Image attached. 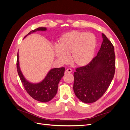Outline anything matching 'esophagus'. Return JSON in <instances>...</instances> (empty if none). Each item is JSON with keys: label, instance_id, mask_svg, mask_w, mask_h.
Returning <instances> with one entry per match:
<instances>
[{"label": "esophagus", "instance_id": "1", "mask_svg": "<svg viewBox=\"0 0 130 130\" xmlns=\"http://www.w3.org/2000/svg\"><path fill=\"white\" fill-rule=\"evenodd\" d=\"M72 72V70L71 69H67V70L65 71V73H71Z\"/></svg>", "mask_w": 130, "mask_h": 130}]
</instances>
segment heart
Segmentation results:
<instances>
[{"instance_id":"b5f03b06","label":"heart","mask_w":130,"mask_h":130,"mask_svg":"<svg viewBox=\"0 0 130 130\" xmlns=\"http://www.w3.org/2000/svg\"><path fill=\"white\" fill-rule=\"evenodd\" d=\"M96 40L92 33L73 31L63 35L60 38L55 54L62 62H67L68 56L74 65L83 67L93 59Z\"/></svg>"}]
</instances>
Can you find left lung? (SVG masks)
I'll return each mask as SVG.
<instances>
[{"instance_id": "left-lung-1", "label": "left lung", "mask_w": 130, "mask_h": 130, "mask_svg": "<svg viewBox=\"0 0 130 130\" xmlns=\"http://www.w3.org/2000/svg\"><path fill=\"white\" fill-rule=\"evenodd\" d=\"M96 56L74 73L73 89L79 99L85 103H93L104 94L112 80L115 72L114 47L106 35Z\"/></svg>"}]
</instances>
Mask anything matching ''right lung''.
Listing matches in <instances>:
<instances>
[{"instance_id": "right-lung-1", "label": "right lung", "mask_w": 130, "mask_h": 130, "mask_svg": "<svg viewBox=\"0 0 130 130\" xmlns=\"http://www.w3.org/2000/svg\"><path fill=\"white\" fill-rule=\"evenodd\" d=\"M46 30V27H39L32 30L24 38L27 37V36L36 31H43ZM17 69L18 75L27 92L35 100L41 102H49L56 95L57 92L58 84L61 79L64 75L65 69V68L52 69L41 82L38 83H32L24 78L21 70L19 67L18 52L17 60Z\"/></svg>"}]
</instances>
